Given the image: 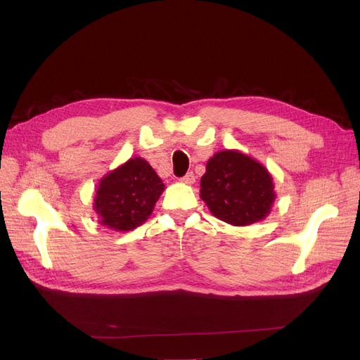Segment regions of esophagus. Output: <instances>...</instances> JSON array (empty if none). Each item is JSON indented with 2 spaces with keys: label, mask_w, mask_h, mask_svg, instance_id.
<instances>
[{
  "label": "esophagus",
  "mask_w": 360,
  "mask_h": 360,
  "mask_svg": "<svg viewBox=\"0 0 360 360\" xmlns=\"http://www.w3.org/2000/svg\"><path fill=\"white\" fill-rule=\"evenodd\" d=\"M181 183H184V184H193V183H195L193 172H188L186 176H184V177L181 179Z\"/></svg>",
  "instance_id": "1"
}]
</instances>
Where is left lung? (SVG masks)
I'll return each mask as SVG.
<instances>
[{
  "label": "left lung",
  "mask_w": 360,
  "mask_h": 360,
  "mask_svg": "<svg viewBox=\"0 0 360 360\" xmlns=\"http://www.w3.org/2000/svg\"><path fill=\"white\" fill-rule=\"evenodd\" d=\"M200 198L213 216L234 226L266 219L276 200L269 169L240 150H221L205 165Z\"/></svg>",
  "instance_id": "8db88e82"
}]
</instances>
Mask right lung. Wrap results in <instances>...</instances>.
I'll return each mask as SVG.
<instances>
[{
  "label": "right lung",
  "mask_w": 360,
  "mask_h": 360,
  "mask_svg": "<svg viewBox=\"0 0 360 360\" xmlns=\"http://www.w3.org/2000/svg\"><path fill=\"white\" fill-rule=\"evenodd\" d=\"M165 184L144 158H130L96 184L97 222L118 233L143 225L153 213Z\"/></svg>",
  "instance_id": "1"
}]
</instances>
